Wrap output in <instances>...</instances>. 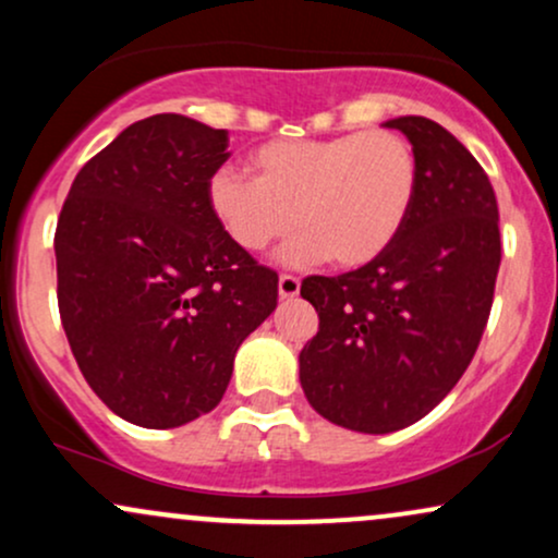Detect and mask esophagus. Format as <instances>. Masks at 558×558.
<instances>
[{
    "label": "esophagus",
    "instance_id": "1",
    "mask_svg": "<svg viewBox=\"0 0 558 558\" xmlns=\"http://www.w3.org/2000/svg\"><path fill=\"white\" fill-rule=\"evenodd\" d=\"M299 291H301V280L296 278V275H280V280H278L280 299L299 296Z\"/></svg>",
    "mask_w": 558,
    "mask_h": 558
}]
</instances>
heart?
Segmentation results:
<instances>
[{"label":"heart","instance_id":"1","mask_svg":"<svg viewBox=\"0 0 558 558\" xmlns=\"http://www.w3.org/2000/svg\"><path fill=\"white\" fill-rule=\"evenodd\" d=\"M254 178L220 168L207 181L209 213L248 254L304 230L283 252L288 265L330 257L362 267L401 233L417 194V157L393 131L330 138H275L248 157Z\"/></svg>","mask_w":558,"mask_h":558}]
</instances>
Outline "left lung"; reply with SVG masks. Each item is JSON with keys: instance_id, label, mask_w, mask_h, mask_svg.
<instances>
[{"instance_id": "8db88e82", "label": "left lung", "mask_w": 558, "mask_h": 558, "mask_svg": "<svg viewBox=\"0 0 558 558\" xmlns=\"http://www.w3.org/2000/svg\"><path fill=\"white\" fill-rule=\"evenodd\" d=\"M417 157V194L380 257L336 278L310 275L301 296L319 330L299 354L306 401L332 425L393 433L446 399L488 325L501 233L493 185L435 120H388Z\"/></svg>"}]
</instances>
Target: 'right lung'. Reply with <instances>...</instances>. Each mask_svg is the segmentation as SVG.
<instances>
[{
  "label": "right lung",
  "instance_id": "add662e5",
  "mask_svg": "<svg viewBox=\"0 0 558 558\" xmlns=\"http://www.w3.org/2000/svg\"><path fill=\"white\" fill-rule=\"evenodd\" d=\"M228 157V131L151 114L88 159L62 204V328L94 393L133 425L213 412L243 338L278 306V272L209 213L207 181Z\"/></svg>",
  "mask_w": 558,
  "mask_h": 558
}]
</instances>
